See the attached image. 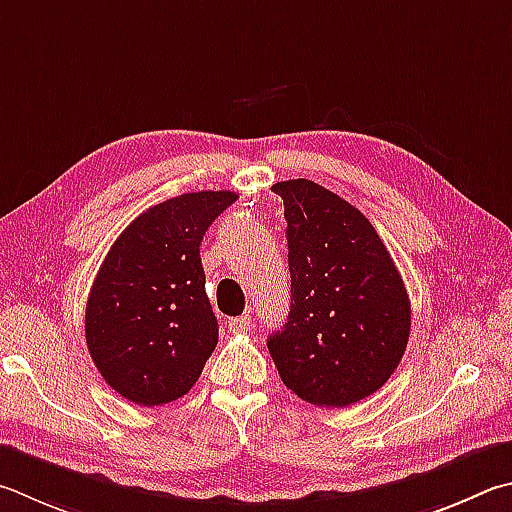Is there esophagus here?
<instances>
[{
	"label": "esophagus",
	"mask_w": 512,
	"mask_h": 512,
	"mask_svg": "<svg viewBox=\"0 0 512 512\" xmlns=\"http://www.w3.org/2000/svg\"><path fill=\"white\" fill-rule=\"evenodd\" d=\"M228 329L232 333H248L250 329H253V320H250L248 315H239V318H232L228 322Z\"/></svg>",
	"instance_id": "obj_1"
}]
</instances>
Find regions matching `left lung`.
Returning a JSON list of instances; mask_svg holds the SVG:
<instances>
[{"label":"left lung","instance_id":"1","mask_svg":"<svg viewBox=\"0 0 512 512\" xmlns=\"http://www.w3.org/2000/svg\"><path fill=\"white\" fill-rule=\"evenodd\" d=\"M284 199L291 313L268 351L306 403L347 407L383 387L412 327L410 297L376 228L309 179L273 185Z\"/></svg>","mask_w":512,"mask_h":512}]
</instances>
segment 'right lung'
<instances>
[{"label": "right lung", "mask_w": 512, "mask_h": 512, "mask_svg": "<svg viewBox=\"0 0 512 512\" xmlns=\"http://www.w3.org/2000/svg\"><path fill=\"white\" fill-rule=\"evenodd\" d=\"M235 201L228 190L179 194L138 215L109 248L89 291L85 338L100 376L127 401H176L215 351L199 246Z\"/></svg>", "instance_id": "obj_1"}]
</instances>
